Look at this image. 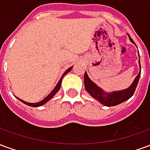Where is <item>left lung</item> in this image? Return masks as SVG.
Returning <instances> with one entry per match:
<instances>
[{"instance_id":"left-lung-1","label":"left lung","mask_w":150,"mask_h":150,"mask_svg":"<svg viewBox=\"0 0 150 150\" xmlns=\"http://www.w3.org/2000/svg\"><path fill=\"white\" fill-rule=\"evenodd\" d=\"M129 35V34H128ZM129 40L131 42L134 43L133 40L130 38L129 35ZM135 44V43H134ZM139 56V52H138ZM139 65H140V71L138 75L136 76L132 83L129 88L121 90V91H112V92H106L104 91L102 88L98 87L97 85L92 82L88 77V73L85 71L84 73V87L86 91H88L89 94L91 95L92 97L98 100L100 104H104V106L107 107H112V106H116L118 104H121L125 101L128 100L129 98L132 96L136 90V88L138 83L139 79L141 76V63H140V56H139Z\"/></svg>"}]
</instances>
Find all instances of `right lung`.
<instances>
[{
    "mask_svg": "<svg viewBox=\"0 0 150 150\" xmlns=\"http://www.w3.org/2000/svg\"><path fill=\"white\" fill-rule=\"evenodd\" d=\"M73 67H69L67 71H66L64 73H63V75H62V77H61V79H59V83H57V85L55 86V88H54L53 89L52 91H51V92L47 96H46L45 99H43L42 100H41L39 101V102H37V103H29V102H26V101H25V100H22L21 99H19L18 97H17L19 100L21 101V102H22L23 104H26V105H29V106H30V107H39V106H42V105H43V104H45L46 103V102H48V101L50 100V99H52L53 97H54V96L59 91V90L60 89V87H61V83H62V78L64 77V75H66V74H67L69 71H71V69Z\"/></svg>",
    "mask_w": 150,
    "mask_h": 150,
    "instance_id": "1",
    "label": "right lung"
}]
</instances>
